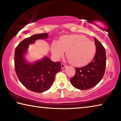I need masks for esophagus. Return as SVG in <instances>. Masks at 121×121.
<instances>
[{
  "label": "esophagus",
  "instance_id": "34e87169",
  "mask_svg": "<svg viewBox=\"0 0 121 121\" xmlns=\"http://www.w3.org/2000/svg\"><path fill=\"white\" fill-rule=\"evenodd\" d=\"M65 66H66V65H65L64 63H62V64H61V68L62 69L64 68Z\"/></svg>",
  "mask_w": 121,
  "mask_h": 121
}]
</instances>
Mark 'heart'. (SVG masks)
Masks as SVG:
<instances>
[{
	"label": "heart",
	"instance_id": "b5f03b06",
	"mask_svg": "<svg viewBox=\"0 0 121 121\" xmlns=\"http://www.w3.org/2000/svg\"><path fill=\"white\" fill-rule=\"evenodd\" d=\"M53 56L56 59L62 57L65 52L69 63L75 66H83L89 63L95 56V43L80 35L65 36L59 42L53 41L51 45Z\"/></svg>",
	"mask_w": 121,
	"mask_h": 121
}]
</instances>
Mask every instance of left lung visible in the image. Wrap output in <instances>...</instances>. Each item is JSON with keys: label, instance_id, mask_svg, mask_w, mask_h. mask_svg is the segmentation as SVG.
<instances>
[{"label": "left lung", "instance_id": "1", "mask_svg": "<svg viewBox=\"0 0 121 121\" xmlns=\"http://www.w3.org/2000/svg\"><path fill=\"white\" fill-rule=\"evenodd\" d=\"M96 53L94 59L87 65L75 68L76 73L70 79L72 85L76 89L87 90L95 86L101 80L105 72L106 56L105 48L95 38Z\"/></svg>", "mask_w": 121, "mask_h": 121}]
</instances>
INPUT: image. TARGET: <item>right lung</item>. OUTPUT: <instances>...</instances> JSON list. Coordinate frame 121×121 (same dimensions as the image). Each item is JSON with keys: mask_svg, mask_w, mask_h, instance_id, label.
Wrapping results in <instances>:
<instances>
[{"mask_svg": "<svg viewBox=\"0 0 121 121\" xmlns=\"http://www.w3.org/2000/svg\"><path fill=\"white\" fill-rule=\"evenodd\" d=\"M48 34H36L22 41L15 48L14 65L16 75L26 89L35 92L41 93L48 90L54 81L56 73L61 69L60 62H54L48 57L33 64L26 62L24 54L29 45L38 39H46Z\"/></svg>", "mask_w": 121, "mask_h": 121, "instance_id": "1", "label": "right lung"}]
</instances>
